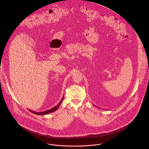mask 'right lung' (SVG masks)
<instances>
[{"instance_id": "add662e5", "label": "right lung", "mask_w": 149, "mask_h": 149, "mask_svg": "<svg viewBox=\"0 0 149 149\" xmlns=\"http://www.w3.org/2000/svg\"><path fill=\"white\" fill-rule=\"evenodd\" d=\"M63 99H64V96H63V98H62L61 100V101L60 102V103H59L57 106H56L55 107H53V108H51V109H49V110H47V111H43V112H35V111H31V110H30V109H29V111H31L32 113L36 114H37V115H44V114L50 113L53 112H54V111H56L57 109L58 108V107H59L60 106V104H61L62 101H63Z\"/></svg>"}]
</instances>
